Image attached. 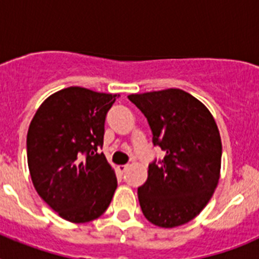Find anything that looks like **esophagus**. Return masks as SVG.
Masks as SVG:
<instances>
[{
    "label": "esophagus",
    "instance_id": "1",
    "mask_svg": "<svg viewBox=\"0 0 259 259\" xmlns=\"http://www.w3.org/2000/svg\"><path fill=\"white\" fill-rule=\"evenodd\" d=\"M127 168H128V164H120V166H118V170L122 174H124Z\"/></svg>",
    "mask_w": 259,
    "mask_h": 259
}]
</instances>
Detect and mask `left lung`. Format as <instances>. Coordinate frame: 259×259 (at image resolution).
<instances>
[{
	"label": "left lung",
	"instance_id": "1",
	"mask_svg": "<svg viewBox=\"0 0 259 259\" xmlns=\"http://www.w3.org/2000/svg\"><path fill=\"white\" fill-rule=\"evenodd\" d=\"M148 119L163 159L149 164L137 196L143 214L158 227L188 223L206 206L219 182L222 141L207 107L182 89L130 95Z\"/></svg>",
	"mask_w": 259,
	"mask_h": 259
}]
</instances>
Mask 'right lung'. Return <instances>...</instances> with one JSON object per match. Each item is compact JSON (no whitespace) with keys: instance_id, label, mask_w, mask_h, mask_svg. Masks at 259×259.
I'll return each mask as SVG.
<instances>
[{"instance_id":"add662e5","label":"right lung","mask_w":259,"mask_h":259,"mask_svg":"<svg viewBox=\"0 0 259 259\" xmlns=\"http://www.w3.org/2000/svg\"><path fill=\"white\" fill-rule=\"evenodd\" d=\"M119 95L70 87L48 97L27 134L33 187L61 218L85 223L101 217L116 189V176L98 148L105 119Z\"/></svg>"}]
</instances>
